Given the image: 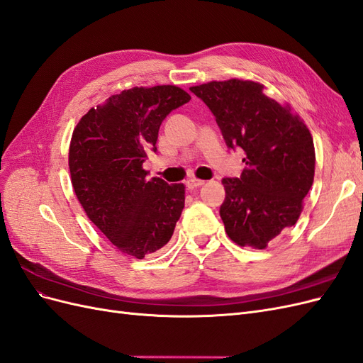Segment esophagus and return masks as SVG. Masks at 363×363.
<instances>
[{
	"instance_id": "34e87169",
	"label": "esophagus",
	"mask_w": 363,
	"mask_h": 363,
	"mask_svg": "<svg viewBox=\"0 0 363 363\" xmlns=\"http://www.w3.org/2000/svg\"><path fill=\"white\" fill-rule=\"evenodd\" d=\"M204 182L203 180H199V179H189L188 182H186V186H188V189H196L200 188V186H203Z\"/></svg>"
}]
</instances>
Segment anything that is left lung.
Listing matches in <instances>:
<instances>
[{
	"instance_id": "left-lung-1",
	"label": "left lung",
	"mask_w": 363,
	"mask_h": 363,
	"mask_svg": "<svg viewBox=\"0 0 363 363\" xmlns=\"http://www.w3.org/2000/svg\"><path fill=\"white\" fill-rule=\"evenodd\" d=\"M216 118L230 148L245 152L240 179H224L219 215L239 247L263 250L295 225L315 175L309 128L291 104L265 95V86L230 79L192 86Z\"/></svg>"
}]
</instances>
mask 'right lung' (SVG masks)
Listing matches in <instances>:
<instances>
[{"instance_id": "add662e5", "label": "right lung", "mask_w": 363, "mask_h": 363, "mask_svg": "<svg viewBox=\"0 0 363 363\" xmlns=\"http://www.w3.org/2000/svg\"><path fill=\"white\" fill-rule=\"evenodd\" d=\"M182 87H131L92 107L72 131L69 172L87 218L124 255L144 259L169 242L184 207V184L147 179L162 121L188 103Z\"/></svg>"}]
</instances>
